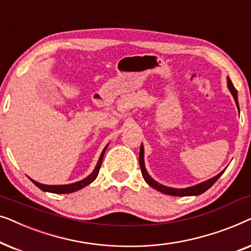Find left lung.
Masks as SVG:
<instances>
[{"instance_id": "1", "label": "left lung", "mask_w": 251, "mask_h": 251, "mask_svg": "<svg viewBox=\"0 0 251 251\" xmlns=\"http://www.w3.org/2000/svg\"><path fill=\"white\" fill-rule=\"evenodd\" d=\"M227 88L228 90L231 91V94L233 96V98H234L235 100V104L238 106L239 108V101H238V91H236V89L234 88V85H233L232 81L229 80V77L227 76ZM139 166H140V169H142V175H143V178L145 179V181L147 184L150 185L151 187L155 188L156 191L161 192V193L163 194H168V195H175V197H192V195H200L202 193H204L205 191L209 190L212 185H214L216 181L218 180V178L222 176L223 174H224L225 169L222 171V173H219L218 175H216L215 177L210 178V179L205 180V181H202L200 184H197L194 185V186H191V187H185V188H174V187H169V186H164V185L157 183L156 180H154L152 177L150 176L149 173H147L146 168H145V161H144V146L142 144V146H140V151H139Z\"/></svg>"}]
</instances>
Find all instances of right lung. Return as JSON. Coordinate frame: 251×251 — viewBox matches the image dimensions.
Returning <instances> with one entry per match:
<instances>
[{
	"instance_id": "add662e5",
	"label": "right lung",
	"mask_w": 251,
	"mask_h": 251,
	"mask_svg": "<svg viewBox=\"0 0 251 251\" xmlns=\"http://www.w3.org/2000/svg\"><path fill=\"white\" fill-rule=\"evenodd\" d=\"M107 147H108V144L104 147V150H102V152L100 154V156H99V160H98L97 164H96L94 171H92V173L89 175L88 177H85L84 179H82L80 181H76V183H72V184H67V185H44V184L39 183V181L33 180L32 178H29V179L32 180L33 183L40 188V190H42L44 192H50V193H56V194L73 193V192H76L78 190H81V188L85 187L87 185L91 184L92 181H94L96 178H97L99 169H100V166L102 163V157H104L105 151H106V149H107Z\"/></svg>"
}]
</instances>
